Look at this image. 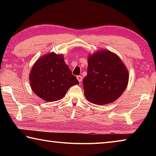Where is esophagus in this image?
Wrapping results in <instances>:
<instances>
[{"label":"esophagus","mask_w":156,"mask_h":156,"mask_svg":"<svg viewBox=\"0 0 156 156\" xmlns=\"http://www.w3.org/2000/svg\"><path fill=\"white\" fill-rule=\"evenodd\" d=\"M77 79H78V80L80 82H82V80H83V76H77Z\"/></svg>","instance_id":"obj_1"}]
</instances>
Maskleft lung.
I'll use <instances>...</instances> for the list:
<instances>
[{"instance_id":"obj_1","label":"left lung","mask_w":156,"mask_h":156,"mask_svg":"<svg viewBox=\"0 0 156 156\" xmlns=\"http://www.w3.org/2000/svg\"><path fill=\"white\" fill-rule=\"evenodd\" d=\"M87 75L83 79L84 96L92 103L104 105L122 96L129 72L117 54L102 49L88 56Z\"/></svg>"}]
</instances>
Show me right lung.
<instances>
[{
	"label": "right lung",
	"mask_w": 156,
	"mask_h": 156,
	"mask_svg": "<svg viewBox=\"0 0 156 156\" xmlns=\"http://www.w3.org/2000/svg\"><path fill=\"white\" fill-rule=\"evenodd\" d=\"M29 79L34 93L47 102L62 99L71 87L79 84L65 62L63 55L54 52L36 60Z\"/></svg>",
	"instance_id": "add662e5"
}]
</instances>
